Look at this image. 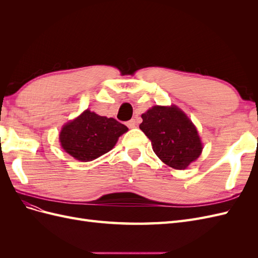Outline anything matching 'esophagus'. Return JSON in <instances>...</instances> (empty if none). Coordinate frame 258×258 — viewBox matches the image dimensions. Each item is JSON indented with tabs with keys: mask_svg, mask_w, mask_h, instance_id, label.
Masks as SVG:
<instances>
[{
	"mask_svg": "<svg viewBox=\"0 0 258 258\" xmlns=\"http://www.w3.org/2000/svg\"><path fill=\"white\" fill-rule=\"evenodd\" d=\"M136 124H137V120L134 118V119H131V120H129L128 122H127V126L129 127V128H135L136 127Z\"/></svg>",
	"mask_w": 258,
	"mask_h": 258,
	"instance_id": "1",
	"label": "esophagus"
}]
</instances>
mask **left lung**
<instances>
[{"label": "left lung", "instance_id": "left-lung-1", "mask_svg": "<svg viewBox=\"0 0 258 258\" xmlns=\"http://www.w3.org/2000/svg\"><path fill=\"white\" fill-rule=\"evenodd\" d=\"M140 124L151 140L158 158L176 170H184L202 152L198 131L186 114L175 105H155L142 114Z\"/></svg>", "mask_w": 258, "mask_h": 258}]
</instances>
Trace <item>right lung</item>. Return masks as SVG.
Wrapping results in <instances>:
<instances>
[{"label": "right lung", "instance_id": "obj_1", "mask_svg": "<svg viewBox=\"0 0 258 258\" xmlns=\"http://www.w3.org/2000/svg\"><path fill=\"white\" fill-rule=\"evenodd\" d=\"M127 131L128 128L116 119L86 110L62 127L59 140L69 155L84 162L110 152Z\"/></svg>", "mask_w": 258, "mask_h": 258}]
</instances>
